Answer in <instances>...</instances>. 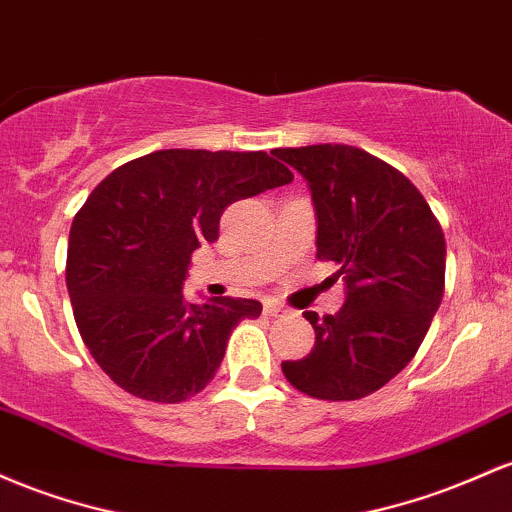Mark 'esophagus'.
Instances as JSON below:
<instances>
[{"mask_svg": "<svg viewBox=\"0 0 512 512\" xmlns=\"http://www.w3.org/2000/svg\"><path fill=\"white\" fill-rule=\"evenodd\" d=\"M263 312H266L268 317H273V319H283V317H287V314H290V309H285L283 304H278V302H268Z\"/></svg>", "mask_w": 512, "mask_h": 512, "instance_id": "1", "label": "esophagus"}]
</instances>
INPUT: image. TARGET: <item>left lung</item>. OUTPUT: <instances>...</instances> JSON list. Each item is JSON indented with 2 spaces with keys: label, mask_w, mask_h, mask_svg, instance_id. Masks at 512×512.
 Segmentation results:
<instances>
[{
  "label": "left lung",
  "mask_w": 512,
  "mask_h": 512,
  "mask_svg": "<svg viewBox=\"0 0 512 512\" xmlns=\"http://www.w3.org/2000/svg\"><path fill=\"white\" fill-rule=\"evenodd\" d=\"M302 174L317 210V258L338 263L346 304L319 319L317 341L283 375L300 392L353 401L399 375L430 329L445 292V234L421 191L365 149H278Z\"/></svg>",
  "instance_id": "8db88e82"
}]
</instances>
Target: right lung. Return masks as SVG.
Here are the masks:
<instances>
[{"mask_svg":"<svg viewBox=\"0 0 512 512\" xmlns=\"http://www.w3.org/2000/svg\"><path fill=\"white\" fill-rule=\"evenodd\" d=\"M295 176L266 152L159 149L118 166L74 215L67 292L84 346L120 389L179 404L208 387L229 333L261 302L183 300L191 254L227 205Z\"/></svg>","mask_w":512,"mask_h":512,"instance_id":"1","label":"right lung"}]
</instances>
